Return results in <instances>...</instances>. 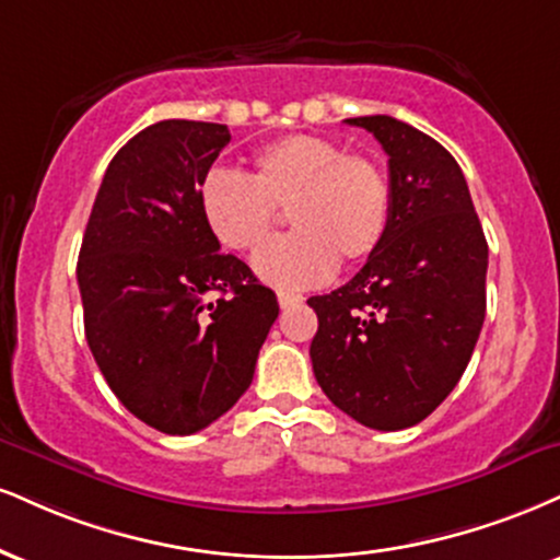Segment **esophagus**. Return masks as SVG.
Returning <instances> with one entry per match:
<instances>
[{
	"mask_svg": "<svg viewBox=\"0 0 560 560\" xmlns=\"http://www.w3.org/2000/svg\"><path fill=\"white\" fill-rule=\"evenodd\" d=\"M300 302H302V298H300V294H292V292H279V305L281 307H292V305H300Z\"/></svg>",
	"mask_w": 560,
	"mask_h": 560,
	"instance_id": "1",
	"label": "esophagus"
}]
</instances>
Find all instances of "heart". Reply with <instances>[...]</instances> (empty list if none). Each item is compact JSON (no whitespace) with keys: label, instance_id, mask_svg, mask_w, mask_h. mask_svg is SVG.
<instances>
[{"label":"heart","instance_id":"b5f03b06","mask_svg":"<svg viewBox=\"0 0 560 560\" xmlns=\"http://www.w3.org/2000/svg\"><path fill=\"white\" fill-rule=\"evenodd\" d=\"M253 166V177L213 166L200 182V211L221 245L247 253L268 240L276 208H289L294 232L253 258L266 284H320L334 273L336 258L362 262L386 240L390 185L373 159L318 135H287L262 145Z\"/></svg>","mask_w":560,"mask_h":560}]
</instances>
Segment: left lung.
<instances>
[{
    "mask_svg": "<svg viewBox=\"0 0 560 560\" xmlns=\"http://www.w3.org/2000/svg\"><path fill=\"white\" fill-rule=\"evenodd\" d=\"M347 122L386 151L390 226L352 281L307 300L318 315L310 360L341 412L404 430L467 370L485 320L488 242L467 179L438 140L386 114Z\"/></svg>",
    "mask_w": 560,
    "mask_h": 560,
    "instance_id": "left-lung-1",
    "label": "left lung"
}]
</instances>
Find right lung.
<instances>
[{
	"label": "right lung",
	"instance_id": "right-lung-1",
	"mask_svg": "<svg viewBox=\"0 0 560 560\" xmlns=\"http://www.w3.org/2000/svg\"><path fill=\"white\" fill-rule=\"evenodd\" d=\"M226 125L164 119L112 159L78 258L85 339L119 401L145 425L190 435L250 388L279 302L219 253L200 182ZM211 291L226 299L206 303Z\"/></svg>",
	"mask_w": 560,
	"mask_h": 560
}]
</instances>
